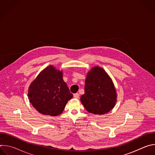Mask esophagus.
<instances>
[{
	"instance_id": "34e87169",
	"label": "esophagus",
	"mask_w": 155,
	"mask_h": 155,
	"mask_svg": "<svg viewBox=\"0 0 155 155\" xmlns=\"http://www.w3.org/2000/svg\"><path fill=\"white\" fill-rule=\"evenodd\" d=\"M79 96H80V94L78 93H75V94H74V97L75 99H78L79 97Z\"/></svg>"
}]
</instances>
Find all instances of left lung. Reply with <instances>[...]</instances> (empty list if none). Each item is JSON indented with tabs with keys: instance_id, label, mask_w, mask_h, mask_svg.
Returning a JSON list of instances; mask_svg holds the SVG:
<instances>
[{
	"instance_id": "left-lung-1",
	"label": "left lung",
	"mask_w": 155,
	"mask_h": 155,
	"mask_svg": "<svg viewBox=\"0 0 155 155\" xmlns=\"http://www.w3.org/2000/svg\"><path fill=\"white\" fill-rule=\"evenodd\" d=\"M81 102L88 112L103 115L110 112L117 101L114 83L101 68L94 67L87 73L84 85V94Z\"/></svg>"
}]
</instances>
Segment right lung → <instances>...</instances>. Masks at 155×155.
<instances>
[{
    "label": "right lung",
    "mask_w": 155,
    "mask_h": 155,
    "mask_svg": "<svg viewBox=\"0 0 155 155\" xmlns=\"http://www.w3.org/2000/svg\"><path fill=\"white\" fill-rule=\"evenodd\" d=\"M29 102L44 115L57 116L63 112L73 95L62 78V72L50 65L31 83L28 92Z\"/></svg>",
    "instance_id": "obj_1"
}]
</instances>
